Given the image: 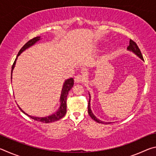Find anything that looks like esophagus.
Masks as SVG:
<instances>
[{
    "label": "esophagus",
    "mask_w": 156,
    "mask_h": 156,
    "mask_svg": "<svg viewBox=\"0 0 156 156\" xmlns=\"http://www.w3.org/2000/svg\"><path fill=\"white\" fill-rule=\"evenodd\" d=\"M74 80L76 83H84L86 80V77L83 75H77L75 77Z\"/></svg>",
    "instance_id": "obj_1"
}]
</instances>
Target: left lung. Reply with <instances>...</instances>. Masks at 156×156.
Masks as SVG:
<instances>
[{"mask_svg":"<svg viewBox=\"0 0 156 156\" xmlns=\"http://www.w3.org/2000/svg\"><path fill=\"white\" fill-rule=\"evenodd\" d=\"M127 49L134 52L137 55V56L140 58L142 60H144V58H143V57H142V53L140 51V50L138 46L137 45V44L133 41H132L131 39H130V41H129V45L127 47ZM88 113H89V115H90V117L92 118V119L96 121V122H97L102 123V124H110V123H112V122H102V121L100 120L99 119H98L96 116H95L93 114V113H92L91 110V108H90V96H89V103H88Z\"/></svg>","mask_w":156,"mask_h":156,"instance_id":"left-lung-1","label":"left lung"}]
</instances>
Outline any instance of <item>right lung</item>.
<instances>
[{"label": "right lung", "instance_id": "add662e5", "mask_svg": "<svg viewBox=\"0 0 156 156\" xmlns=\"http://www.w3.org/2000/svg\"><path fill=\"white\" fill-rule=\"evenodd\" d=\"M40 38H41V37H39V36L35 37V38H34L31 39V40L29 41L27 43H25V45L23 46L22 48L20 49L19 52H18V54L17 55V57L19 56V55L23 51H25L26 49H27L30 47L32 46L33 44H35L37 41L40 40ZM17 57H16V60H14V64H13L12 67L11 79L12 78V72H13V69H14V68L15 67V64H16V62ZM73 83H74V82H73V78L68 79V80H67L65 82L64 84H63L62 89L61 96H60V108H59L58 110L56 113H54V114L47 116V117L38 118V117H34V116L29 115L27 113H25L19 107L20 111L23 113H24L25 114L27 115L29 117H30L31 118H32L33 120H36V121H39V122H43V123H49V122H55V121H57V120H58L60 119H61L62 117H64V116L66 114V113H67V95H68L69 91L70 89L73 87ZM18 107H19V106H18Z\"/></svg>", "mask_w": 156, "mask_h": 156}]
</instances>
